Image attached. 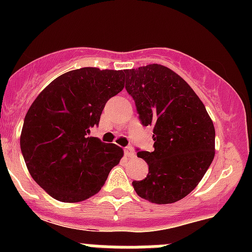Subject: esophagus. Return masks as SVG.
<instances>
[{
	"mask_svg": "<svg viewBox=\"0 0 252 252\" xmlns=\"http://www.w3.org/2000/svg\"><path fill=\"white\" fill-rule=\"evenodd\" d=\"M124 155H126V156H128V157L135 156V154H134V151H133V147H131V146L124 147Z\"/></svg>",
	"mask_w": 252,
	"mask_h": 252,
	"instance_id": "esophagus-1",
	"label": "esophagus"
}]
</instances>
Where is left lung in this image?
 Wrapping results in <instances>:
<instances>
[{
  "label": "left lung",
  "mask_w": 252,
  "mask_h": 252,
  "mask_svg": "<svg viewBox=\"0 0 252 252\" xmlns=\"http://www.w3.org/2000/svg\"><path fill=\"white\" fill-rule=\"evenodd\" d=\"M126 90L142 126H154L155 150L138 151L149 173L133 187L142 199L173 204L192 191L215 157V126L182 77L161 64L126 70Z\"/></svg>",
  "instance_id": "8db88e82"
}]
</instances>
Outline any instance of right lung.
<instances>
[{"mask_svg":"<svg viewBox=\"0 0 252 252\" xmlns=\"http://www.w3.org/2000/svg\"><path fill=\"white\" fill-rule=\"evenodd\" d=\"M126 70L85 67L56 78L27 112L20 150L32 179L53 199L97 194L123 149L89 136L106 102L124 88Z\"/></svg>","mask_w":252,"mask_h":252,"instance_id":"1","label":"right lung"}]
</instances>
